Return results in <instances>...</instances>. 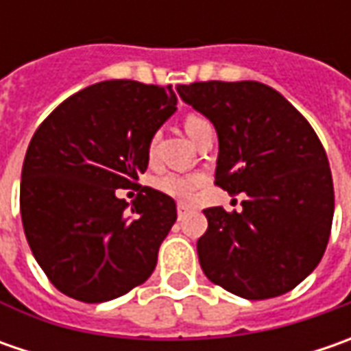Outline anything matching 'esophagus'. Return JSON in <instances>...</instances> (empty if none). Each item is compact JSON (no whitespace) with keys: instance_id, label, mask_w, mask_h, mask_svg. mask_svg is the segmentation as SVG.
<instances>
[{"instance_id":"1","label":"esophagus","mask_w":351,"mask_h":351,"mask_svg":"<svg viewBox=\"0 0 351 351\" xmlns=\"http://www.w3.org/2000/svg\"><path fill=\"white\" fill-rule=\"evenodd\" d=\"M187 213H189V205H185V203H180V205H178V217H180V219H183V217H185Z\"/></svg>"}]
</instances>
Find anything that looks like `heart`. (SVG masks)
I'll return each mask as SVG.
<instances>
[{
    "label": "heart",
    "instance_id": "b5f03b06",
    "mask_svg": "<svg viewBox=\"0 0 351 351\" xmlns=\"http://www.w3.org/2000/svg\"><path fill=\"white\" fill-rule=\"evenodd\" d=\"M203 123H207L203 117L199 115H187L185 117V130H187V134L193 138L197 132V128L201 127ZM146 154H148V160L150 162H154V154H156V138L148 142V150H146ZM207 182V178L203 176V173H197V171H191V173H178V171H168V173H162V176H158L154 178V189L156 191H160V193H164V195H168L169 199H176V201H180V203H187V201H191L193 195L197 193V189L199 187H203Z\"/></svg>",
    "mask_w": 351,
    "mask_h": 351
}]
</instances>
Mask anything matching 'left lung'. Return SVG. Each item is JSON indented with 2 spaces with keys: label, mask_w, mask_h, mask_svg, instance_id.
Here are the masks:
<instances>
[{
  "label": "left lung",
  "mask_w": 351,
  "mask_h": 351,
  "mask_svg": "<svg viewBox=\"0 0 351 351\" xmlns=\"http://www.w3.org/2000/svg\"><path fill=\"white\" fill-rule=\"evenodd\" d=\"M178 93L217 128L215 185L246 195L242 213L203 210L201 269L252 301L295 289L320 262L334 217L330 166L315 128L260 82H195Z\"/></svg>",
  "instance_id": "left-lung-1"
}]
</instances>
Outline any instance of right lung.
Masks as SVG:
<instances>
[{
  "label": "right lung",
  "mask_w": 351,
  "mask_h": 351,
  "mask_svg": "<svg viewBox=\"0 0 351 351\" xmlns=\"http://www.w3.org/2000/svg\"><path fill=\"white\" fill-rule=\"evenodd\" d=\"M176 103L171 86L109 80L70 95L36 128L21 173V219L34 260L64 295L103 303L152 276L178 207L138 176ZM128 186L139 193L127 211L114 193Z\"/></svg>",
  "instance_id": "add662e5"
}]
</instances>
